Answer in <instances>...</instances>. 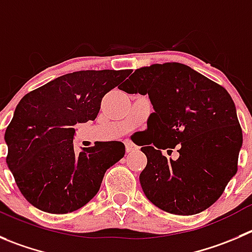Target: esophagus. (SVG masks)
<instances>
[{
    "label": "esophagus",
    "instance_id": "1",
    "mask_svg": "<svg viewBox=\"0 0 252 252\" xmlns=\"http://www.w3.org/2000/svg\"><path fill=\"white\" fill-rule=\"evenodd\" d=\"M125 147H126V152L127 153L133 152V151L137 150V146H136L131 140H125Z\"/></svg>",
    "mask_w": 252,
    "mask_h": 252
}]
</instances>
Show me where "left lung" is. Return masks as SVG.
Returning a JSON list of instances; mask_svg holds the SVG:
<instances>
[{"mask_svg": "<svg viewBox=\"0 0 252 252\" xmlns=\"http://www.w3.org/2000/svg\"><path fill=\"white\" fill-rule=\"evenodd\" d=\"M120 90L148 94L147 157L140 183L148 200L167 213L193 215L208 209L238 172L243 131L235 104L219 84L181 63L136 69ZM179 146L173 161L162 149Z\"/></svg>", "mask_w": 252, "mask_h": 252, "instance_id": "left-lung-1", "label": "left lung"}]
</instances>
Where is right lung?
I'll list each match as a JSON object with an SVG mask.
<instances>
[{
    "instance_id": "right-lung-1",
    "label": "right lung",
    "mask_w": 252,
    "mask_h": 252,
    "mask_svg": "<svg viewBox=\"0 0 252 252\" xmlns=\"http://www.w3.org/2000/svg\"><path fill=\"white\" fill-rule=\"evenodd\" d=\"M130 70L65 74L21 99L4 132L7 166L26 199L43 212L80 209L99 191L107 169L125 156L119 141L74 151L76 124L94 121L106 93Z\"/></svg>"
}]
</instances>
